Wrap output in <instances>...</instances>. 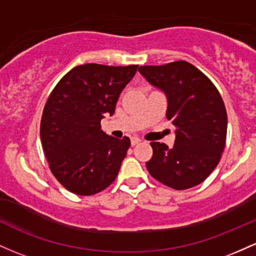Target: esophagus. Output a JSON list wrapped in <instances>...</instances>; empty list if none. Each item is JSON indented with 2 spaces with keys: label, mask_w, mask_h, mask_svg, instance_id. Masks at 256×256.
I'll use <instances>...</instances> for the list:
<instances>
[{
  "label": "esophagus",
  "mask_w": 256,
  "mask_h": 256,
  "mask_svg": "<svg viewBox=\"0 0 256 256\" xmlns=\"http://www.w3.org/2000/svg\"><path fill=\"white\" fill-rule=\"evenodd\" d=\"M140 142H142V140H140L139 138H136V136H133V138L130 139V144H132V146H134V145L139 144Z\"/></svg>",
  "instance_id": "esophagus-1"
}]
</instances>
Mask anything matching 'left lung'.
Here are the masks:
<instances>
[{
	"label": "left lung",
	"instance_id": "left-lung-1",
	"mask_svg": "<svg viewBox=\"0 0 256 256\" xmlns=\"http://www.w3.org/2000/svg\"><path fill=\"white\" fill-rule=\"evenodd\" d=\"M139 72L167 96L166 117L176 128V140L151 142L146 162L151 177L176 190L193 188L215 170L224 150L227 112L217 88L192 63L140 66Z\"/></svg>",
	"mask_w": 256,
	"mask_h": 256
}]
</instances>
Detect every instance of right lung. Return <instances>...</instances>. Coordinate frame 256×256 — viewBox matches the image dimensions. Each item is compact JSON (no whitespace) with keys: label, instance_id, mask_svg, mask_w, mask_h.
Segmentation results:
<instances>
[{"label":"right lung","instance_id":"right-lung-1","mask_svg":"<svg viewBox=\"0 0 256 256\" xmlns=\"http://www.w3.org/2000/svg\"><path fill=\"white\" fill-rule=\"evenodd\" d=\"M138 66H76L51 92L44 107L40 138L52 174L67 190L89 196L116 180L130 139L101 129Z\"/></svg>","mask_w":256,"mask_h":256}]
</instances>
